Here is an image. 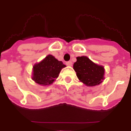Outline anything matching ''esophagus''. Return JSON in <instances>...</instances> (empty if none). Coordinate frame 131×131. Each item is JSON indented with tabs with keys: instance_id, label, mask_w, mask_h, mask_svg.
<instances>
[{
	"instance_id": "obj_1",
	"label": "esophagus",
	"mask_w": 131,
	"mask_h": 131,
	"mask_svg": "<svg viewBox=\"0 0 131 131\" xmlns=\"http://www.w3.org/2000/svg\"><path fill=\"white\" fill-rule=\"evenodd\" d=\"M66 64L67 66H69V67H71L72 66V62L71 61H68L66 62Z\"/></svg>"
}]
</instances>
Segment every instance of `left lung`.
<instances>
[{"label": "left lung", "instance_id": "1", "mask_svg": "<svg viewBox=\"0 0 131 131\" xmlns=\"http://www.w3.org/2000/svg\"><path fill=\"white\" fill-rule=\"evenodd\" d=\"M73 69L80 82L88 86L99 85L104 80L103 67L94 63L86 56L77 57Z\"/></svg>", "mask_w": 131, "mask_h": 131}]
</instances>
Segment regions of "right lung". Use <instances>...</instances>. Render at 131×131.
Listing matches in <instances>:
<instances>
[{
    "instance_id": "obj_1",
    "label": "right lung",
    "mask_w": 131,
    "mask_h": 131,
    "mask_svg": "<svg viewBox=\"0 0 131 131\" xmlns=\"http://www.w3.org/2000/svg\"><path fill=\"white\" fill-rule=\"evenodd\" d=\"M66 66L52 55H48L42 61L33 66L32 79L42 86L51 84L59 75L60 72Z\"/></svg>"
}]
</instances>
